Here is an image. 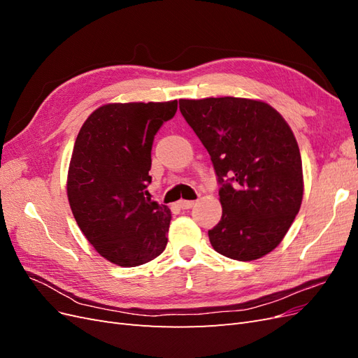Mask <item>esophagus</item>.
Instances as JSON below:
<instances>
[{"label": "esophagus", "instance_id": "obj_1", "mask_svg": "<svg viewBox=\"0 0 358 358\" xmlns=\"http://www.w3.org/2000/svg\"><path fill=\"white\" fill-rule=\"evenodd\" d=\"M178 206L180 209H191L194 206V201L192 200H179Z\"/></svg>", "mask_w": 358, "mask_h": 358}]
</instances>
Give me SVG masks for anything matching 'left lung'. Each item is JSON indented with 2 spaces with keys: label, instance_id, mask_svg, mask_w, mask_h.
Returning a JSON list of instances; mask_svg holds the SVG:
<instances>
[{
  "label": "left lung",
  "instance_id": "8db88e82",
  "mask_svg": "<svg viewBox=\"0 0 358 358\" xmlns=\"http://www.w3.org/2000/svg\"><path fill=\"white\" fill-rule=\"evenodd\" d=\"M208 149L220 182L221 221L209 230L216 252L252 262L282 242L303 199V170L289 125L267 103L221 96L179 100Z\"/></svg>",
  "mask_w": 358,
  "mask_h": 358
}]
</instances>
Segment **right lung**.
Listing matches in <instances>:
<instances>
[{"instance_id":"obj_1","label":"right lung","mask_w":358,"mask_h":358,"mask_svg":"<svg viewBox=\"0 0 358 358\" xmlns=\"http://www.w3.org/2000/svg\"><path fill=\"white\" fill-rule=\"evenodd\" d=\"M178 100L112 103L90 115L76 138L67 196L79 229L106 259L136 267L167 245L170 209L150 200V150Z\"/></svg>"}]
</instances>
